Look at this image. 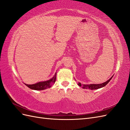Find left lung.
<instances>
[{"label":"left lung","mask_w":130,"mask_h":130,"mask_svg":"<svg viewBox=\"0 0 130 130\" xmlns=\"http://www.w3.org/2000/svg\"><path fill=\"white\" fill-rule=\"evenodd\" d=\"M113 76L110 78V79H109V80H108L107 81H106V82H104L101 84H82V85L80 83H78V85L79 86L82 87L83 89H90V90H95V89H98L101 88L102 87H104L105 86H106V85L109 83V82L111 80V79L112 78Z\"/></svg>","instance_id":"left-lung-1"}]
</instances>
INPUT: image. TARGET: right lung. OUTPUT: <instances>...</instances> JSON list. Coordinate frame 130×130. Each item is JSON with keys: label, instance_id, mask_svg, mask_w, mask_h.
Here are the masks:
<instances>
[{"label": "right lung", "instance_id": "1", "mask_svg": "<svg viewBox=\"0 0 130 130\" xmlns=\"http://www.w3.org/2000/svg\"><path fill=\"white\" fill-rule=\"evenodd\" d=\"M56 76H57V72L55 73V75L52 78L50 79V80L43 81V82H38L34 84H27L25 83L24 84L25 86H27L28 88L32 90H44V89H46L47 88H51L52 86L55 83V82L56 80Z\"/></svg>", "mask_w": 130, "mask_h": 130}]
</instances>
